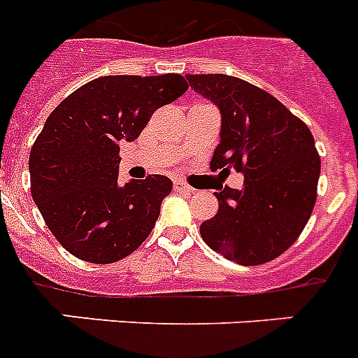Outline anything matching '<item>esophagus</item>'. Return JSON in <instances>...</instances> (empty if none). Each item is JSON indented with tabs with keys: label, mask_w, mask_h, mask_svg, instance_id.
<instances>
[{
	"label": "esophagus",
	"mask_w": 358,
	"mask_h": 358,
	"mask_svg": "<svg viewBox=\"0 0 358 358\" xmlns=\"http://www.w3.org/2000/svg\"><path fill=\"white\" fill-rule=\"evenodd\" d=\"M174 191H178V193H193V187H189L185 182H182V180H174L173 184Z\"/></svg>",
	"instance_id": "1"
}]
</instances>
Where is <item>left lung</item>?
<instances>
[{
	"label": "left lung",
	"mask_w": 358,
	"mask_h": 358,
	"mask_svg": "<svg viewBox=\"0 0 358 358\" xmlns=\"http://www.w3.org/2000/svg\"><path fill=\"white\" fill-rule=\"evenodd\" d=\"M220 112L211 171L245 176L215 193L219 211L200 224L206 245L239 264L275 259L303 231L316 202L320 156L307 124L275 97L229 75H185Z\"/></svg>",
	"instance_id": "obj_1"
}]
</instances>
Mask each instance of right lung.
<instances>
[{"instance_id":"obj_1","label":"right lung","mask_w":358,"mask_h":358,"mask_svg":"<svg viewBox=\"0 0 358 358\" xmlns=\"http://www.w3.org/2000/svg\"><path fill=\"white\" fill-rule=\"evenodd\" d=\"M182 75H106L51 112L29 156L31 194L51 234L88 263L123 259L152 231L173 182L162 174L119 185V145L159 106L185 94Z\"/></svg>"}]
</instances>
